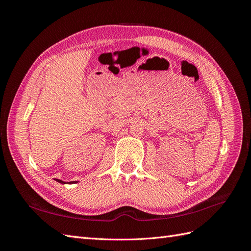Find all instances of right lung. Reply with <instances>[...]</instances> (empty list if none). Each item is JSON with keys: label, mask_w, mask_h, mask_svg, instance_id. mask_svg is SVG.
Masks as SVG:
<instances>
[{"label": "right lung", "mask_w": 251, "mask_h": 251, "mask_svg": "<svg viewBox=\"0 0 251 251\" xmlns=\"http://www.w3.org/2000/svg\"><path fill=\"white\" fill-rule=\"evenodd\" d=\"M56 181H57V182H59V183H65V182H64V181H62V180H59V179H56ZM71 183H73V181L71 182Z\"/></svg>", "instance_id": "right-lung-1"}]
</instances>
